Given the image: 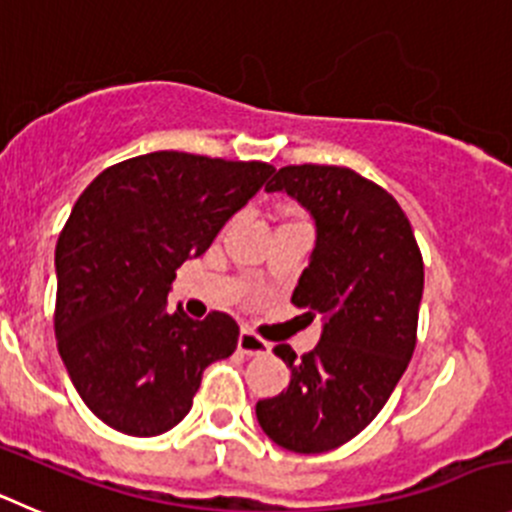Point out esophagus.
<instances>
[{
  "label": "esophagus",
  "instance_id": "obj_1",
  "mask_svg": "<svg viewBox=\"0 0 512 512\" xmlns=\"http://www.w3.org/2000/svg\"><path fill=\"white\" fill-rule=\"evenodd\" d=\"M271 344L266 339L256 337L251 329H243L241 337H238V352L248 354V357H261V354H269Z\"/></svg>",
  "mask_w": 512,
  "mask_h": 512
}]
</instances>
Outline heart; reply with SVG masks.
Returning a JSON list of instances; mask_svg holds the SVG:
<instances>
[{"label": "heart", "mask_w": 512, "mask_h": 512, "mask_svg": "<svg viewBox=\"0 0 512 512\" xmlns=\"http://www.w3.org/2000/svg\"><path fill=\"white\" fill-rule=\"evenodd\" d=\"M291 218H296V216H291Z\"/></svg>", "instance_id": "obj_1"}]
</instances>
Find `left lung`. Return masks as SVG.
<instances>
[{"instance_id": "8db88e82", "label": "left lung", "mask_w": 512, "mask_h": 512, "mask_svg": "<svg viewBox=\"0 0 512 512\" xmlns=\"http://www.w3.org/2000/svg\"><path fill=\"white\" fill-rule=\"evenodd\" d=\"M266 191H284L311 213L316 246L291 304L324 319L321 339L296 359L279 397L259 399L256 417L276 445L301 455L334 450L382 410L417 344L425 266L399 203L372 180L339 165H286Z\"/></svg>"}]
</instances>
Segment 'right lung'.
<instances>
[{
    "label": "right lung",
    "instance_id": "1",
    "mask_svg": "<svg viewBox=\"0 0 512 512\" xmlns=\"http://www.w3.org/2000/svg\"><path fill=\"white\" fill-rule=\"evenodd\" d=\"M274 165L158 150L102 170L57 238L55 337L90 412L133 437L191 412L203 369L236 352L223 311L170 314L175 269L208 251Z\"/></svg>",
    "mask_w": 512,
    "mask_h": 512
}]
</instances>
